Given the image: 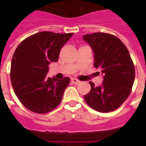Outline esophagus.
<instances>
[{
  "label": "esophagus",
  "mask_w": 146,
  "mask_h": 146,
  "mask_svg": "<svg viewBox=\"0 0 146 146\" xmlns=\"http://www.w3.org/2000/svg\"><path fill=\"white\" fill-rule=\"evenodd\" d=\"M71 81H72V82H73V84L77 85L79 84V83H80V80H77V79H75V78H72V79H71Z\"/></svg>",
  "instance_id": "1"
}]
</instances>
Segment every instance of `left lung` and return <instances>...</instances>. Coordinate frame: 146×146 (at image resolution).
Instances as JSON below:
<instances>
[{
  "label": "left lung",
  "mask_w": 146,
  "mask_h": 146,
  "mask_svg": "<svg viewBox=\"0 0 146 146\" xmlns=\"http://www.w3.org/2000/svg\"><path fill=\"white\" fill-rule=\"evenodd\" d=\"M82 38L93 50L94 66L104 75L100 86L89 82L91 90L84 96L85 101L99 112L115 111L129 96L135 79V66L129 50L117 37L108 33L88 34Z\"/></svg>",
  "instance_id": "left-lung-1"
}]
</instances>
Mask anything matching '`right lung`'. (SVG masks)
Returning a JSON list of instances; mask_svg holds the SVG:
<instances>
[{
  "instance_id": "right-lung-1",
  "label": "right lung",
  "mask_w": 146,
  "mask_h": 146,
  "mask_svg": "<svg viewBox=\"0 0 146 146\" xmlns=\"http://www.w3.org/2000/svg\"><path fill=\"white\" fill-rule=\"evenodd\" d=\"M73 33L41 32L24 39L13 55L10 80L16 96L29 111L46 113L60 104L70 78H47L48 65L57 62L62 47Z\"/></svg>"
}]
</instances>
